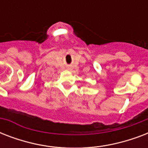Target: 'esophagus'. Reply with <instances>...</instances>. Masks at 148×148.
<instances>
[{
	"mask_svg": "<svg viewBox=\"0 0 148 148\" xmlns=\"http://www.w3.org/2000/svg\"><path fill=\"white\" fill-rule=\"evenodd\" d=\"M69 69H70V68H69Z\"/></svg>",
	"mask_w": 148,
	"mask_h": 148,
	"instance_id": "1",
	"label": "esophagus"
}]
</instances>
